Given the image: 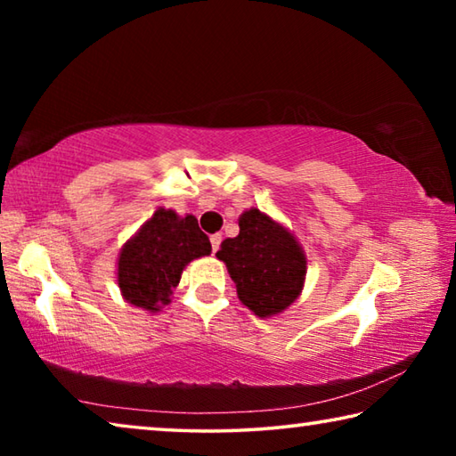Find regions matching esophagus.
Listing matches in <instances>:
<instances>
[{
	"mask_svg": "<svg viewBox=\"0 0 456 456\" xmlns=\"http://www.w3.org/2000/svg\"><path fill=\"white\" fill-rule=\"evenodd\" d=\"M221 233H215V235H211V247H213V253L219 249V245H221Z\"/></svg>",
	"mask_w": 456,
	"mask_h": 456,
	"instance_id": "esophagus-1",
	"label": "esophagus"
}]
</instances>
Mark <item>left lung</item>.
<instances>
[{
  "label": "left lung",
  "mask_w": 456,
  "mask_h": 456,
  "mask_svg": "<svg viewBox=\"0 0 456 456\" xmlns=\"http://www.w3.org/2000/svg\"><path fill=\"white\" fill-rule=\"evenodd\" d=\"M217 259L227 265L237 297L257 318H273L302 296L307 257L283 223L257 207L239 215V235L221 243Z\"/></svg>",
  "instance_id": "8db88e82"
}]
</instances>
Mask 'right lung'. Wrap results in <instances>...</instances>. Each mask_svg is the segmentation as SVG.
<instances>
[{
	"instance_id": "right-lung-1",
	"label": "right lung",
	"mask_w": 456,
	"mask_h": 456,
	"mask_svg": "<svg viewBox=\"0 0 456 456\" xmlns=\"http://www.w3.org/2000/svg\"><path fill=\"white\" fill-rule=\"evenodd\" d=\"M211 253V241L192 215L159 207L122 245L117 259L120 296L130 305L157 314L171 304L183 269Z\"/></svg>"
}]
</instances>
